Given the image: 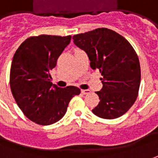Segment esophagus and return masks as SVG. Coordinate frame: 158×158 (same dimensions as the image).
<instances>
[{
	"label": "esophagus",
	"instance_id": "esophagus-1",
	"mask_svg": "<svg viewBox=\"0 0 158 158\" xmlns=\"http://www.w3.org/2000/svg\"><path fill=\"white\" fill-rule=\"evenodd\" d=\"M81 93L84 95H85V94H88V93H90V91L89 90H81Z\"/></svg>",
	"mask_w": 158,
	"mask_h": 158
}]
</instances>
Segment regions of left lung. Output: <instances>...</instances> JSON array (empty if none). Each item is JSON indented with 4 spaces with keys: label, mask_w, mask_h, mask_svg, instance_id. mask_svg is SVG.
Segmentation results:
<instances>
[{
    "label": "left lung",
    "mask_w": 158,
    "mask_h": 158,
    "mask_svg": "<svg viewBox=\"0 0 158 158\" xmlns=\"http://www.w3.org/2000/svg\"><path fill=\"white\" fill-rule=\"evenodd\" d=\"M73 42L87 53L93 70L101 73L100 101L93 114L105 119L124 115L138 95L141 69L138 54L126 39L113 30L97 28L75 34Z\"/></svg>",
    "instance_id": "obj_1"
}]
</instances>
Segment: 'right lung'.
Listing matches in <instances>:
<instances>
[{"label": "right lung", "mask_w": 158, "mask_h": 158, "mask_svg": "<svg viewBox=\"0 0 158 158\" xmlns=\"http://www.w3.org/2000/svg\"><path fill=\"white\" fill-rule=\"evenodd\" d=\"M72 36L41 34L21 43L13 58L10 88L23 114L36 124L49 125L61 119L73 98L80 89L58 87L51 82L50 72L71 41Z\"/></svg>", "instance_id": "obj_1"}]
</instances>
